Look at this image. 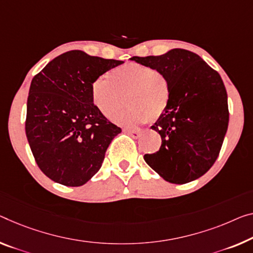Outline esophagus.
<instances>
[{
    "label": "esophagus",
    "instance_id": "obj_1",
    "mask_svg": "<svg viewBox=\"0 0 253 253\" xmlns=\"http://www.w3.org/2000/svg\"><path fill=\"white\" fill-rule=\"evenodd\" d=\"M126 132L133 138H138L139 135L141 134V130H126Z\"/></svg>",
    "mask_w": 253,
    "mask_h": 253
}]
</instances>
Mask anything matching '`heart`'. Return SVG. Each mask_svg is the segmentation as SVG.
<instances>
[{
  "label": "heart",
  "instance_id": "b5f03b06",
  "mask_svg": "<svg viewBox=\"0 0 253 253\" xmlns=\"http://www.w3.org/2000/svg\"><path fill=\"white\" fill-rule=\"evenodd\" d=\"M127 95L129 107L122 114ZM169 80L148 65L137 62L121 65L110 71L108 76L97 78L91 84V99L105 118L114 119L122 126H138L157 120L164 113L169 102Z\"/></svg>",
  "mask_w": 253,
  "mask_h": 253
}]
</instances>
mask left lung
<instances>
[{"mask_svg":"<svg viewBox=\"0 0 253 253\" xmlns=\"http://www.w3.org/2000/svg\"><path fill=\"white\" fill-rule=\"evenodd\" d=\"M131 61L164 75L170 89L165 112L151 126L161 134L162 146L143 159L169 183L203 176L218 157L228 126L227 92L218 72L182 48Z\"/></svg>","mask_w":253,"mask_h":253,"instance_id":"1","label":"left lung"}]
</instances>
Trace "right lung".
<instances>
[{"instance_id": "1", "label": "right lung", "mask_w": 253, "mask_h": 253, "mask_svg": "<svg viewBox=\"0 0 253 253\" xmlns=\"http://www.w3.org/2000/svg\"><path fill=\"white\" fill-rule=\"evenodd\" d=\"M122 63L69 50L32 80L26 135L38 167L56 183H87L99 170L112 140L121 133L92 103L91 84Z\"/></svg>"}]
</instances>
